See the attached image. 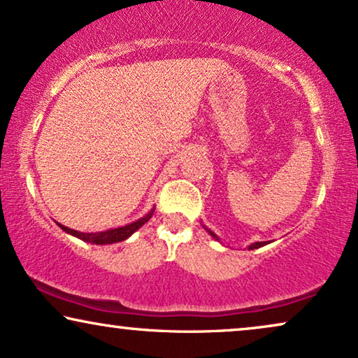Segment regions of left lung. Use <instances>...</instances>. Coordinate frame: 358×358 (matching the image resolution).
Instances as JSON below:
<instances>
[{"label":"left lung","mask_w":358,"mask_h":358,"mask_svg":"<svg viewBox=\"0 0 358 358\" xmlns=\"http://www.w3.org/2000/svg\"><path fill=\"white\" fill-rule=\"evenodd\" d=\"M208 234H210L212 236H215V234H212L210 230H208ZM215 238H217V236H215ZM263 245H266V241H257V243L250 245V250H253V248H259V247H263Z\"/></svg>","instance_id":"8db88e82"}]
</instances>
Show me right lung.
<instances>
[{
  "label": "right lung",
  "mask_w": 358,
  "mask_h": 358,
  "mask_svg": "<svg viewBox=\"0 0 358 358\" xmlns=\"http://www.w3.org/2000/svg\"><path fill=\"white\" fill-rule=\"evenodd\" d=\"M152 212L146 213L143 219H139L136 222H133V224L129 225H124V227H120V229H113V230H106V231H99V234H82V231H77V230H72V229H67V227L60 225L59 227L62 229L64 231H67V234H71L73 236H77V238H80L83 241H90V243H96V245H108V243H117V241H123L127 240L129 235L134 234L139 227H143L146 224L148 220L152 217Z\"/></svg>",
  "instance_id": "1"
}]
</instances>
